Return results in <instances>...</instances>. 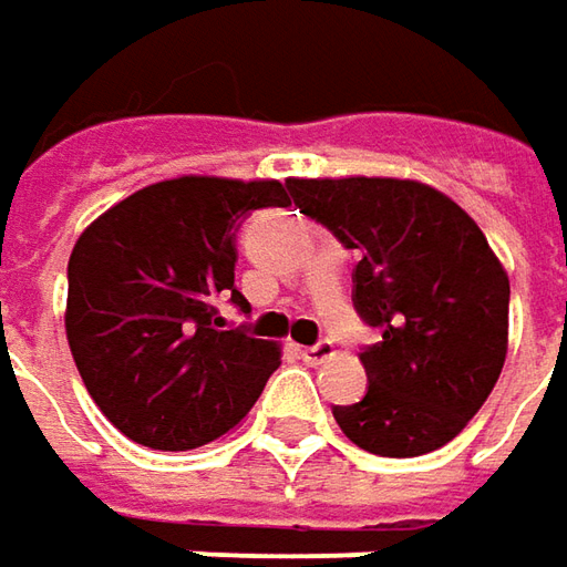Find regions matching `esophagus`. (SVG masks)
Wrapping results in <instances>:
<instances>
[{
  "label": "esophagus",
  "instance_id": "34e87169",
  "mask_svg": "<svg viewBox=\"0 0 567 567\" xmlns=\"http://www.w3.org/2000/svg\"><path fill=\"white\" fill-rule=\"evenodd\" d=\"M299 357L309 362V365H321V362L334 357V343H331V340H318V343H312V347H302V350H299Z\"/></svg>",
  "mask_w": 567,
  "mask_h": 567
}]
</instances>
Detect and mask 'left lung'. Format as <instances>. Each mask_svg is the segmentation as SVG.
<instances>
[{"label":"left lung","instance_id":"1","mask_svg":"<svg viewBox=\"0 0 567 567\" xmlns=\"http://www.w3.org/2000/svg\"><path fill=\"white\" fill-rule=\"evenodd\" d=\"M299 214L360 249L353 309L381 340L369 388L334 406L343 435L381 457L447 445L486 403L508 353V274L447 195L410 179H290Z\"/></svg>","mask_w":567,"mask_h":567}]
</instances>
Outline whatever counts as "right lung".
I'll return each mask as SVG.
<instances>
[{"label":"right lung","mask_w":567,"mask_h":567,"mask_svg":"<svg viewBox=\"0 0 567 567\" xmlns=\"http://www.w3.org/2000/svg\"><path fill=\"white\" fill-rule=\"evenodd\" d=\"M290 183L183 176L110 207L69 258L65 334L87 394L132 442L188 451L239 423L280 365V350L227 328L217 299L233 287L236 229L287 207Z\"/></svg>","instance_id":"1"}]
</instances>
